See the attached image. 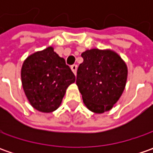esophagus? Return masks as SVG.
Instances as JSON below:
<instances>
[{
    "label": "esophagus",
    "mask_w": 153,
    "mask_h": 153,
    "mask_svg": "<svg viewBox=\"0 0 153 153\" xmlns=\"http://www.w3.org/2000/svg\"><path fill=\"white\" fill-rule=\"evenodd\" d=\"M71 71H72V72L74 73V75L76 76V70H77V65H71Z\"/></svg>",
    "instance_id": "obj_1"
}]
</instances>
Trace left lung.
I'll return each instance as SVG.
<instances>
[{
    "mask_svg": "<svg viewBox=\"0 0 153 153\" xmlns=\"http://www.w3.org/2000/svg\"><path fill=\"white\" fill-rule=\"evenodd\" d=\"M81 56L76 85L86 107L100 114L111 110L122 96L128 78V66L111 49H88Z\"/></svg>",
    "mask_w": 153,
    "mask_h": 153,
    "instance_id": "obj_1",
    "label": "left lung"
}]
</instances>
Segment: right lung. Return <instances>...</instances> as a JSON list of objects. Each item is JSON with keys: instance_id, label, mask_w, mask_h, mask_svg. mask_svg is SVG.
I'll return each instance as SVG.
<instances>
[{"instance_id": "obj_1", "label": "right lung", "mask_w": 153, "mask_h": 153, "mask_svg": "<svg viewBox=\"0 0 153 153\" xmlns=\"http://www.w3.org/2000/svg\"><path fill=\"white\" fill-rule=\"evenodd\" d=\"M75 76L53 47L29 55L22 65L21 82L27 100L41 112L54 111L61 105Z\"/></svg>"}]
</instances>
